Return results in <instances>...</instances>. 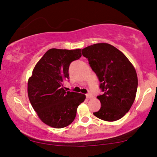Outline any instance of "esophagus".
I'll return each mask as SVG.
<instances>
[{
  "label": "esophagus",
  "instance_id": "esophagus-1",
  "mask_svg": "<svg viewBox=\"0 0 157 157\" xmlns=\"http://www.w3.org/2000/svg\"><path fill=\"white\" fill-rule=\"evenodd\" d=\"M86 98H88V99H91V98H93V95L90 93H86Z\"/></svg>",
  "mask_w": 157,
  "mask_h": 157
}]
</instances>
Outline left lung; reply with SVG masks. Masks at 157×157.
<instances>
[{"mask_svg": "<svg viewBox=\"0 0 157 157\" xmlns=\"http://www.w3.org/2000/svg\"><path fill=\"white\" fill-rule=\"evenodd\" d=\"M100 82L103 94L97 97L101 108L93 115L107 121L121 119L135 101L138 79L133 65L124 54L113 45L98 43L82 51Z\"/></svg>", "mask_w": 157, "mask_h": 157, "instance_id": "obj_1", "label": "left lung"}]
</instances>
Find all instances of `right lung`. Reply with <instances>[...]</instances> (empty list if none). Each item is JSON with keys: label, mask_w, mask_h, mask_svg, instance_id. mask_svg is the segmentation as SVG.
<instances>
[{"label": "right lung", "mask_w": 157, "mask_h": 157, "mask_svg": "<svg viewBox=\"0 0 157 157\" xmlns=\"http://www.w3.org/2000/svg\"><path fill=\"white\" fill-rule=\"evenodd\" d=\"M81 56L79 49H51L34 67L28 80V97L39 118L48 126H69L75 118L77 108L86 98L84 94L66 91L62 84L69 79L70 64Z\"/></svg>", "instance_id": "obj_1"}]
</instances>
